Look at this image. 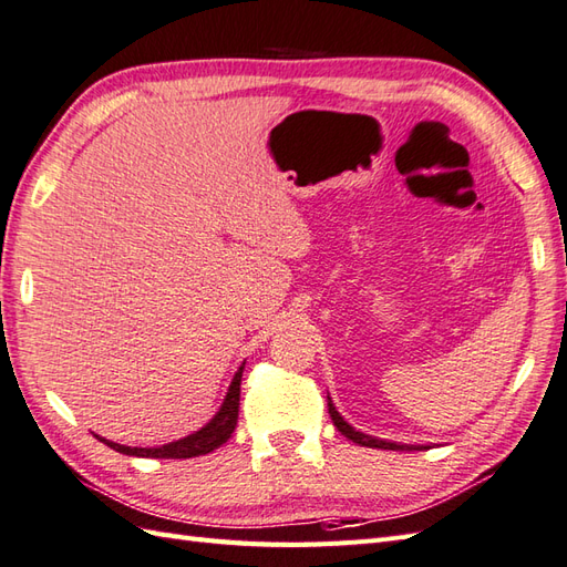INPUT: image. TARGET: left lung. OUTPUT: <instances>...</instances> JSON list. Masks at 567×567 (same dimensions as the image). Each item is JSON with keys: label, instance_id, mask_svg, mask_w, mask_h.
Returning <instances> with one entry per match:
<instances>
[{"label": "left lung", "instance_id": "1", "mask_svg": "<svg viewBox=\"0 0 567 567\" xmlns=\"http://www.w3.org/2000/svg\"><path fill=\"white\" fill-rule=\"evenodd\" d=\"M327 404H329V416H331V421H334V425L339 427V433H341L343 437L353 440L355 445H361V447H375V450H419V447H413V445H396V443H384V440L370 437V435H365V433H358L355 427H351L347 421H343V419L339 416V411L334 409V404H331V399H329Z\"/></svg>", "mask_w": 567, "mask_h": 567}]
</instances>
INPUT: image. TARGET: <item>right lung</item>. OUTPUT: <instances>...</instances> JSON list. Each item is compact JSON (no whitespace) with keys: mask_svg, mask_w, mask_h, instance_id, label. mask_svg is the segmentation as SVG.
I'll return each mask as SVG.
<instances>
[{"mask_svg":"<svg viewBox=\"0 0 567 567\" xmlns=\"http://www.w3.org/2000/svg\"><path fill=\"white\" fill-rule=\"evenodd\" d=\"M245 368V365H243ZM243 368L236 372L233 378L228 394L224 399V406L212 419V423H206L202 431L192 433L177 443L163 445V447H127V445H117L110 443V440L99 437L101 443H105L107 447H113L115 452L122 454H132V457H154V460H189V457H199V454H209L216 447H220L226 440L233 435L238 425V409H240V380H243Z\"/></svg>","mask_w":567,"mask_h":567,"instance_id":"1","label":"right lung"}]
</instances>
